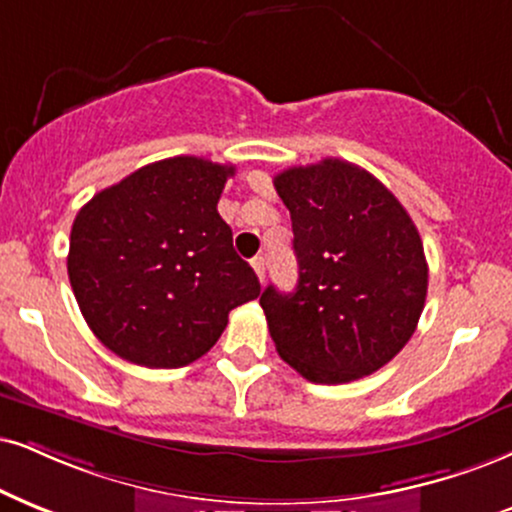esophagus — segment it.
<instances>
[{"label": "esophagus", "mask_w": 512, "mask_h": 512, "mask_svg": "<svg viewBox=\"0 0 512 512\" xmlns=\"http://www.w3.org/2000/svg\"><path fill=\"white\" fill-rule=\"evenodd\" d=\"M251 268H254V273H256V277L258 280H266V258L263 256H256L254 261H251Z\"/></svg>", "instance_id": "1"}]
</instances>
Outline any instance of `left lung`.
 Listing matches in <instances>:
<instances>
[{
    "instance_id": "left-lung-1",
    "label": "left lung",
    "mask_w": 512,
    "mask_h": 512,
    "mask_svg": "<svg viewBox=\"0 0 512 512\" xmlns=\"http://www.w3.org/2000/svg\"><path fill=\"white\" fill-rule=\"evenodd\" d=\"M292 216L299 280L261 294L282 361L315 384L372 375L399 353L425 308L418 227L368 170L342 159L275 175Z\"/></svg>"
}]
</instances>
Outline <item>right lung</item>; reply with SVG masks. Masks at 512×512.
Instances as JSON below:
<instances>
[{
    "instance_id": "1",
    "label": "right lung",
    "mask_w": 512,
    "mask_h": 512,
    "mask_svg": "<svg viewBox=\"0 0 512 512\" xmlns=\"http://www.w3.org/2000/svg\"><path fill=\"white\" fill-rule=\"evenodd\" d=\"M235 166L199 156L149 163L73 220L68 277L106 349L144 368H182L211 349L232 308L261 294L232 249L218 199Z\"/></svg>"
}]
</instances>
